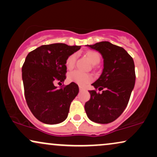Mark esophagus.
Returning <instances> with one entry per match:
<instances>
[{"label": "esophagus", "instance_id": "esophagus-1", "mask_svg": "<svg viewBox=\"0 0 157 157\" xmlns=\"http://www.w3.org/2000/svg\"><path fill=\"white\" fill-rule=\"evenodd\" d=\"M79 88H80V91H82V90H85V89L83 88L82 86H81V85H80V86H79Z\"/></svg>", "mask_w": 157, "mask_h": 157}]
</instances>
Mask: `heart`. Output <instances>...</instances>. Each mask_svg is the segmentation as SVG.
Wrapping results in <instances>:
<instances>
[{"mask_svg": "<svg viewBox=\"0 0 157 157\" xmlns=\"http://www.w3.org/2000/svg\"><path fill=\"white\" fill-rule=\"evenodd\" d=\"M86 56L90 60L93 64H96L99 63L101 60L100 54L98 52L93 51H89L86 53ZM75 61H76V54L73 53L67 57L66 60V67L67 69H71L75 66ZM68 79L70 82H74L77 84L85 86L88 83H90L93 80V77L89 73H84L79 70L72 71L68 75Z\"/></svg>", "mask_w": 157, "mask_h": 157, "instance_id": "b5f03b06", "label": "heart"}]
</instances>
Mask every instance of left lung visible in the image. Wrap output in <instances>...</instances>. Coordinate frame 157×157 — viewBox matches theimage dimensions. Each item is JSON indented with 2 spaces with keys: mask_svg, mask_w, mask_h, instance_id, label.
I'll return each instance as SVG.
<instances>
[{
  "mask_svg": "<svg viewBox=\"0 0 157 157\" xmlns=\"http://www.w3.org/2000/svg\"><path fill=\"white\" fill-rule=\"evenodd\" d=\"M98 51L104 59L102 74L89 90L90 98L85 104L87 116L93 122L108 124L117 120L130 100L136 82L133 59L122 47L102 41L88 45ZM103 90L101 94L96 90Z\"/></svg>",
  "mask_w": 157,
  "mask_h": 157,
  "instance_id": "obj_1",
  "label": "left lung"
}]
</instances>
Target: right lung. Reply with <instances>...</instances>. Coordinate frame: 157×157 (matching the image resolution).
<instances>
[{
  "instance_id": "right-lung-1",
  "label": "right lung",
  "mask_w": 157,
  "mask_h": 157,
  "mask_svg": "<svg viewBox=\"0 0 157 157\" xmlns=\"http://www.w3.org/2000/svg\"><path fill=\"white\" fill-rule=\"evenodd\" d=\"M81 46L64 43L41 45L28 53L21 72L27 106L37 120L55 124L66 120L71 103L78 94V85L71 82L57 88L55 83L66 79L67 57Z\"/></svg>"
}]
</instances>
